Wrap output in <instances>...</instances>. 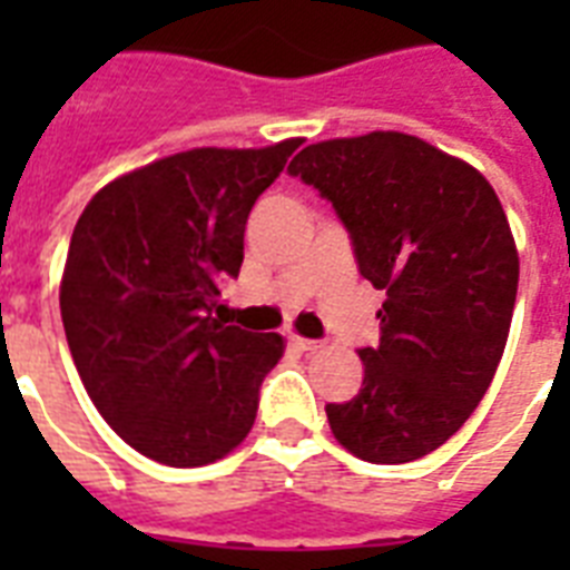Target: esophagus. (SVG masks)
Instances as JSON below:
<instances>
[{"label": "esophagus", "instance_id": "34e87169", "mask_svg": "<svg viewBox=\"0 0 570 570\" xmlns=\"http://www.w3.org/2000/svg\"><path fill=\"white\" fill-rule=\"evenodd\" d=\"M293 346L298 348V352H307V355H313V352H320L322 343L320 340H304V337H293Z\"/></svg>", "mask_w": 570, "mask_h": 570}]
</instances>
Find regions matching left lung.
Returning a JSON list of instances; mask_svg holds the SVG:
<instances>
[{
  "instance_id": "obj_1",
  "label": "left lung",
  "mask_w": 570,
  "mask_h": 570,
  "mask_svg": "<svg viewBox=\"0 0 570 570\" xmlns=\"http://www.w3.org/2000/svg\"><path fill=\"white\" fill-rule=\"evenodd\" d=\"M289 174L331 200L357 272L387 298L364 384L325 405L352 455L405 464L446 443L503 357L518 248L491 183L423 138L370 132L304 147Z\"/></svg>"
}]
</instances>
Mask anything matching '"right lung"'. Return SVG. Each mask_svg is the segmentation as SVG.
Instances as JSON below:
<instances>
[{"instance_id": "obj_1", "label": "right lung", "mask_w": 570, "mask_h": 570, "mask_svg": "<svg viewBox=\"0 0 570 570\" xmlns=\"http://www.w3.org/2000/svg\"><path fill=\"white\" fill-rule=\"evenodd\" d=\"M302 138L195 147L91 197L61 277V322L102 420L147 459L200 468L245 441L281 334L215 316L239 275L245 224Z\"/></svg>"}]
</instances>
